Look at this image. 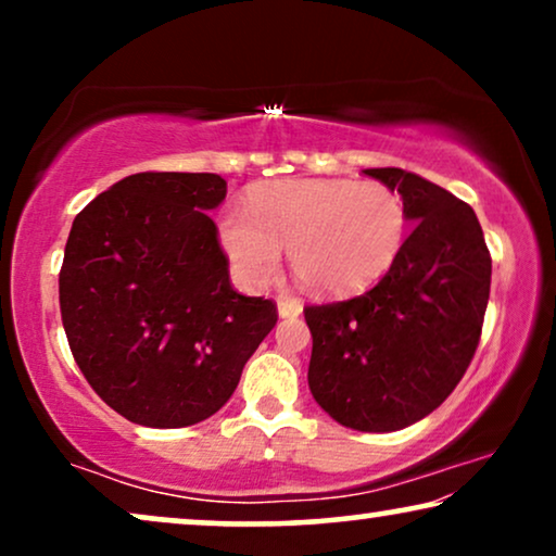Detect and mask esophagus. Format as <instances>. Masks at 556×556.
<instances>
[{"label":"esophagus","instance_id":"obj_1","mask_svg":"<svg viewBox=\"0 0 556 556\" xmlns=\"http://www.w3.org/2000/svg\"><path fill=\"white\" fill-rule=\"evenodd\" d=\"M301 311H303V306L299 301L288 299V295H280L278 299V316L280 318H295V316H301Z\"/></svg>","mask_w":556,"mask_h":556}]
</instances>
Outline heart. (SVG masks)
<instances>
[{
	"label": "heart",
	"instance_id": "obj_1",
	"mask_svg": "<svg viewBox=\"0 0 556 556\" xmlns=\"http://www.w3.org/2000/svg\"><path fill=\"white\" fill-rule=\"evenodd\" d=\"M407 207L394 189L354 179H280L257 185L248 210L227 204L219 245L238 278L261 288L278 276L288 250L291 270L308 291L356 293L377 283L407 238Z\"/></svg>",
	"mask_w": 556,
	"mask_h": 556
}]
</instances>
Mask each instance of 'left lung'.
Instances as JSON below:
<instances>
[{
	"label": "left lung",
	"instance_id": "1",
	"mask_svg": "<svg viewBox=\"0 0 556 556\" xmlns=\"http://www.w3.org/2000/svg\"><path fill=\"white\" fill-rule=\"evenodd\" d=\"M405 200L413 232L371 291L306 306L308 387L344 428L392 432L422 420L466 375L481 339L491 255L476 212L413 172L367 169Z\"/></svg>",
	"mask_w": 556,
	"mask_h": 556
}]
</instances>
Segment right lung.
Segmentation results:
<instances>
[{"mask_svg": "<svg viewBox=\"0 0 556 556\" xmlns=\"http://www.w3.org/2000/svg\"><path fill=\"white\" fill-rule=\"evenodd\" d=\"M219 174L141 172L73 219L60 268L67 344L105 405L147 428L207 420L278 321L240 295L207 215Z\"/></svg>", "mask_w": 556, "mask_h": 556, "instance_id": "right-lung-1", "label": "right lung"}]
</instances>
